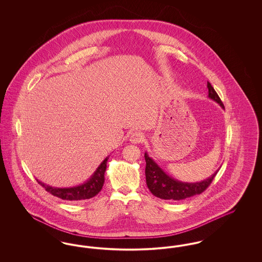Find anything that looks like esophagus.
<instances>
[{
	"label": "esophagus",
	"mask_w": 262,
	"mask_h": 262,
	"mask_svg": "<svg viewBox=\"0 0 262 262\" xmlns=\"http://www.w3.org/2000/svg\"><path fill=\"white\" fill-rule=\"evenodd\" d=\"M142 140H143V135H142L141 133H139V132L133 133V134L130 135V137H129V141H130L132 143H135V144L142 142Z\"/></svg>",
	"instance_id": "34e87169"
}]
</instances>
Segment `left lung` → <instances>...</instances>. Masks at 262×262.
<instances>
[{
  "label": "left lung",
  "instance_id": "1",
  "mask_svg": "<svg viewBox=\"0 0 262 262\" xmlns=\"http://www.w3.org/2000/svg\"><path fill=\"white\" fill-rule=\"evenodd\" d=\"M207 88L208 97L217 102L222 108H224L222 101L218 96L217 92L214 90V88H212L209 81H207ZM144 158L146 161V185L151 193L161 200H182L200 194L210 186L213 179L218 173L217 170L211 177L199 183H184L174 180V178L166 174L156 162L152 158H150L146 152L144 154Z\"/></svg>",
  "mask_w": 262,
  "mask_h": 262
}]
</instances>
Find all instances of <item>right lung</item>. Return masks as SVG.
Listing matches in <instances>:
<instances>
[{
  "mask_svg": "<svg viewBox=\"0 0 262 262\" xmlns=\"http://www.w3.org/2000/svg\"><path fill=\"white\" fill-rule=\"evenodd\" d=\"M108 157L105 158V160L101 163L99 167L96 169V171L90 177L88 182H85L82 185L73 187H54L47 186L40 181H38V184H40L45 189L50 192L52 195L57 196L59 199L69 201H75V200H89L95 196L99 193L100 190L104 185V174L107 167Z\"/></svg>",
  "mask_w": 262,
  "mask_h": 262,
  "instance_id": "right-lung-1",
  "label": "right lung"
}]
</instances>
